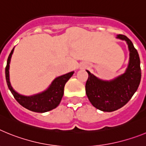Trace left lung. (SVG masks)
<instances>
[{"mask_svg":"<svg viewBox=\"0 0 146 146\" xmlns=\"http://www.w3.org/2000/svg\"><path fill=\"white\" fill-rule=\"evenodd\" d=\"M117 38L128 44L129 61L126 72L108 81L99 79L86 70V95L93 106L104 112H113L124 106L136 92L141 80L140 57L133 44L124 35H118Z\"/></svg>","mask_w":146,"mask_h":146,"instance_id":"1","label":"left lung"}]
</instances>
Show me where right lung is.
Instances as JSON below:
<instances>
[{
  "mask_svg": "<svg viewBox=\"0 0 146 146\" xmlns=\"http://www.w3.org/2000/svg\"><path fill=\"white\" fill-rule=\"evenodd\" d=\"M14 49L15 48H13L8 57L5 74H6L7 86L15 99L20 105L31 111L36 112V113H45V112H48L57 108L60 104L63 95H64L65 84L73 75L74 72H69L64 75L56 77L52 81L51 85L49 86L48 88L43 92L35 94L33 96H23L16 92L10 84L9 71V70L10 60H11V55L14 52Z\"/></svg>",
  "mask_w": 146,
  "mask_h": 146,
  "instance_id": "add662e5",
  "label": "right lung"
}]
</instances>
